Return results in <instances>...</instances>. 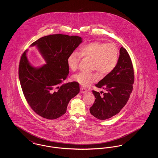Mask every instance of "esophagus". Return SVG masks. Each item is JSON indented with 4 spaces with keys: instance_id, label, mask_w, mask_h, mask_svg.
Listing matches in <instances>:
<instances>
[{
    "instance_id": "esophagus-1",
    "label": "esophagus",
    "mask_w": 158,
    "mask_h": 158,
    "mask_svg": "<svg viewBox=\"0 0 158 158\" xmlns=\"http://www.w3.org/2000/svg\"><path fill=\"white\" fill-rule=\"evenodd\" d=\"M87 92V89L84 87H81V94H85Z\"/></svg>"
}]
</instances>
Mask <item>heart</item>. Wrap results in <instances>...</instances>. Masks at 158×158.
Instances as JSON below:
<instances>
[{
    "instance_id": "obj_1",
    "label": "heart",
    "mask_w": 158,
    "mask_h": 158,
    "mask_svg": "<svg viewBox=\"0 0 158 158\" xmlns=\"http://www.w3.org/2000/svg\"><path fill=\"white\" fill-rule=\"evenodd\" d=\"M81 57L92 59L91 70H97L102 76H105L116 67L119 51L113 43L94 41L86 44L79 48L78 53L73 52L69 55L67 63L72 71L74 72L78 68ZM98 79L97 72H81L73 76V80L83 86H88Z\"/></svg>"
}]
</instances>
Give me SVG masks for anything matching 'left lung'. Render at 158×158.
<instances>
[{"instance_id": "1", "label": "left lung", "mask_w": 158, "mask_h": 158, "mask_svg": "<svg viewBox=\"0 0 158 158\" xmlns=\"http://www.w3.org/2000/svg\"><path fill=\"white\" fill-rule=\"evenodd\" d=\"M134 76L130 56L121 47L115 68L95 85L106 92L101 97L99 92L92 90L95 100L89 108L90 114L99 120H104L119 113L130 98L133 88Z\"/></svg>"}]
</instances>
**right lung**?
Here are the masks:
<instances>
[{"mask_svg": "<svg viewBox=\"0 0 158 158\" xmlns=\"http://www.w3.org/2000/svg\"><path fill=\"white\" fill-rule=\"evenodd\" d=\"M82 42L79 36L53 34L39 38L31 47L36 46L46 64L36 68L27 59V50L19 65V79L23 95L31 109L48 120L59 118L66 113L70 100L77 95L76 82L61 84L68 77L69 55Z\"/></svg>", "mask_w": 158, "mask_h": 158, "instance_id": "obj_1", "label": "right lung"}]
</instances>
